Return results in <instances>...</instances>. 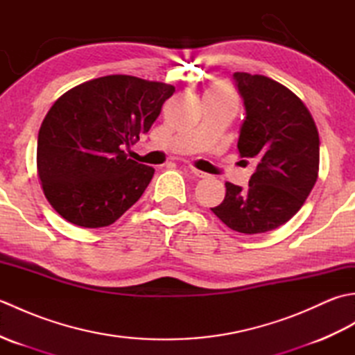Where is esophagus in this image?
Masks as SVG:
<instances>
[{"mask_svg": "<svg viewBox=\"0 0 355 355\" xmlns=\"http://www.w3.org/2000/svg\"><path fill=\"white\" fill-rule=\"evenodd\" d=\"M189 169H191V172L193 173L195 177H198V178H206V177H207L206 172H201V171H198V169H195V168H192V166H191Z\"/></svg>", "mask_w": 355, "mask_h": 355, "instance_id": "esophagus-1", "label": "esophagus"}]
</instances>
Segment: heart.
<instances>
[{
    "label": "heart",
    "mask_w": 355,
    "mask_h": 355,
    "mask_svg": "<svg viewBox=\"0 0 355 355\" xmlns=\"http://www.w3.org/2000/svg\"><path fill=\"white\" fill-rule=\"evenodd\" d=\"M210 92L215 93V94H220V96H227V97H232V94H230L229 89H227V88H224V87H215V88L210 89Z\"/></svg>",
    "instance_id": "b5f03b06"
}]
</instances>
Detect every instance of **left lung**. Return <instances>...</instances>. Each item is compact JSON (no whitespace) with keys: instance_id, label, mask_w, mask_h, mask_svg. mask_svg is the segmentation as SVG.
Returning a JSON list of instances; mask_svg holds the SVG:
<instances>
[{"instance_id":"obj_1","label":"left lung","mask_w":355,"mask_h":355,"mask_svg":"<svg viewBox=\"0 0 355 355\" xmlns=\"http://www.w3.org/2000/svg\"><path fill=\"white\" fill-rule=\"evenodd\" d=\"M233 82L245 110L238 149L256 169L245 189L225 183L212 212L229 229L254 235L277 229L304 206L318 180L319 132L304 102L279 82L248 73H233Z\"/></svg>"}]
</instances>
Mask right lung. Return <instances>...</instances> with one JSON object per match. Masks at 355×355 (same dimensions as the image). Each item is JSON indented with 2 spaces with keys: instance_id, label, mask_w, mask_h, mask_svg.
<instances>
[{
  "instance_id": "add662e5",
  "label": "right lung",
  "mask_w": 355,
  "mask_h": 355,
  "mask_svg": "<svg viewBox=\"0 0 355 355\" xmlns=\"http://www.w3.org/2000/svg\"><path fill=\"white\" fill-rule=\"evenodd\" d=\"M175 88L125 74L84 82L50 108L37 134V175L53 209L85 229L117 221L145 192L154 168L123 148L153 126Z\"/></svg>"
}]
</instances>
